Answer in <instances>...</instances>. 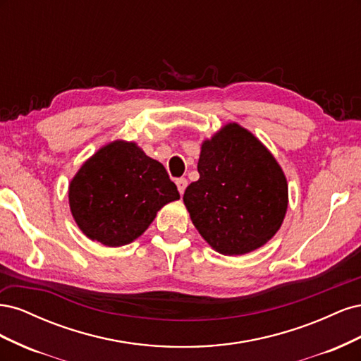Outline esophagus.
Masks as SVG:
<instances>
[{
	"label": "esophagus",
	"instance_id": "obj_1",
	"mask_svg": "<svg viewBox=\"0 0 361 361\" xmlns=\"http://www.w3.org/2000/svg\"><path fill=\"white\" fill-rule=\"evenodd\" d=\"M176 185H178L179 192L183 194V192H185V188H187V185H188V180L185 179V178H179V179H176Z\"/></svg>",
	"mask_w": 361,
	"mask_h": 361
}]
</instances>
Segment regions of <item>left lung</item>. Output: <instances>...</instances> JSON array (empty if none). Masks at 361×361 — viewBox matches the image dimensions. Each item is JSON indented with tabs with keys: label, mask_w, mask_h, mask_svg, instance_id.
I'll use <instances>...</instances> for the list:
<instances>
[{
	"label": "left lung",
	"mask_w": 361,
	"mask_h": 361,
	"mask_svg": "<svg viewBox=\"0 0 361 361\" xmlns=\"http://www.w3.org/2000/svg\"><path fill=\"white\" fill-rule=\"evenodd\" d=\"M200 178L183 203L204 241L226 256L250 253L277 233L288 209V182L260 141L238 123L203 141Z\"/></svg>",
	"instance_id": "left-lung-1"
}]
</instances>
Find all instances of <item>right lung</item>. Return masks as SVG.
<instances>
[{
  "label": "right lung",
  "mask_w": 361,
  "mask_h": 361,
  "mask_svg": "<svg viewBox=\"0 0 361 361\" xmlns=\"http://www.w3.org/2000/svg\"><path fill=\"white\" fill-rule=\"evenodd\" d=\"M179 199L161 162L116 140L87 159L69 185L71 212L82 233L106 247L133 243L164 204Z\"/></svg>",
  "instance_id": "obj_1"
}]
</instances>
